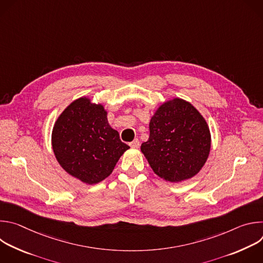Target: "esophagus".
Returning a JSON list of instances; mask_svg holds the SVG:
<instances>
[{
	"label": "esophagus",
	"instance_id": "1",
	"mask_svg": "<svg viewBox=\"0 0 263 263\" xmlns=\"http://www.w3.org/2000/svg\"><path fill=\"white\" fill-rule=\"evenodd\" d=\"M129 144H130L131 147H138L140 143H139V140H138V139H134V140H133L132 142H130Z\"/></svg>",
	"mask_w": 263,
	"mask_h": 263
}]
</instances>
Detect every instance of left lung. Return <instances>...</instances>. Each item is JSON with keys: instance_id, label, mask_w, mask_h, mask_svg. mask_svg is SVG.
Instances as JSON below:
<instances>
[{"instance_id": "left-lung-1", "label": "left lung", "mask_w": 263, "mask_h": 263, "mask_svg": "<svg viewBox=\"0 0 263 263\" xmlns=\"http://www.w3.org/2000/svg\"><path fill=\"white\" fill-rule=\"evenodd\" d=\"M210 131L189 102L162 104L149 122V137L140 146L149 166L160 178L180 182L197 175L210 152Z\"/></svg>"}]
</instances>
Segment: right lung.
I'll use <instances>...</instances> for the list:
<instances>
[{
    "label": "right lung",
    "instance_id": "add662e5",
    "mask_svg": "<svg viewBox=\"0 0 263 263\" xmlns=\"http://www.w3.org/2000/svg\"><path fill=\"white\" fill-rule=\"evenodd\" d=\"M56 159L72 177L96 184L114 171L129 148L107 121L102 105L87 98L73 101L58 118L52 133Z\"/></svg>",
    "mask_w": 263,
    "mask_h": 263
}]
</instances>
